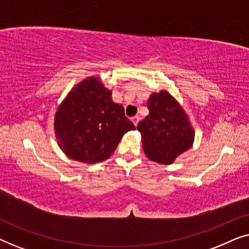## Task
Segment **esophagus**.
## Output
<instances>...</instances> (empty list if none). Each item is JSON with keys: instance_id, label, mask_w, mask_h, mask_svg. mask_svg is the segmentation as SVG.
I'll return each mask as SVG.
<instances>
[{"instance_id": "esophagus-1", "label": "esophagus", "mask_w": 249, "mask_h": 249, "mask_svg": "<svg viewBox=\"0 0 249 249\" xmlns=\"http://www.w3.org/2000/svg\"><path fill=\"white\" fill-rule=\"evenodd\" d=\"M131 121L134 122V124L136 125V127H137V124H138V122H139V117H138V115H136V117H132L131 118Z\"/></svg>"}]
</instances>
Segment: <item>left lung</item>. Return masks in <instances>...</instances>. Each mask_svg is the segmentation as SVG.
Masks as SVG:
<instances>
[{"instance_id":"obj_1","label":"left lung","mask_w":249,"mask_h":249,"mask_svg":"<svg viewBox=\"0 0 249 249\" xmlns=\"http://www.w3.org/2000/svg\"><path fill=\"white\" fill-rule=\"evenodd\" d=\"M149 114L137 125L142 149L151 161L171 164L193 146L195 131L188 115L166 90L153 93L148 98Z\"/></svg>"}]
</instances>
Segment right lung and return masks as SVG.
Masks as SVG:
<instances>
[{
	"mask_svg": "<svg viewBox=\"0 0 249 249\" xmlns=\"http://www.w3.org/2000/svg\"><path fill=\"white\" fill-rule=\"evenodd\" d=\"M135 129L98 77H88L73 87L54 117L59 147L68 158L88 164L110 158L122 136Z\"/></svg>",
	"mask_w": 249,
	"mask_h": 249,
	"instance_id": "obj_1",
	"label": "right lung"
}]
</instances>
